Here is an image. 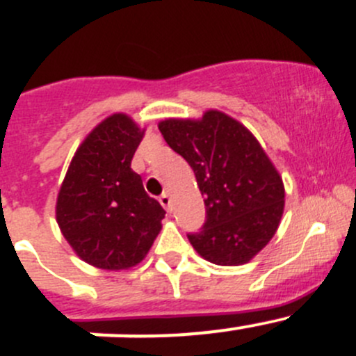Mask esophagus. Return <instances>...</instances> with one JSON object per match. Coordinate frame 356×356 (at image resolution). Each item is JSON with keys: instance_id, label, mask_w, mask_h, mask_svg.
<instances>
[{"instance_id": "1", "label": "esophagus", "mask_w": 356, "mask_h": 356, "mask_svg": "<svg viewBox=\"0 0 356 356\" xmlns=\"http://www.w3.org/2000/svg\"><path fill=\"white\" fill-rule=\"evenodd\" d=\"M160 203H161V207L167 208L168 211L172 210V200H170V195H168V193H163V195L160 196Z\"/></svg>"}]
</instances>
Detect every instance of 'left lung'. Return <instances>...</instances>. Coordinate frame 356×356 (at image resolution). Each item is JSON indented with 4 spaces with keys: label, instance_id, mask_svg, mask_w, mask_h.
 Wrapping results in <instances>:
<instances>
[{
    "label": "left lung",
    "instance_id": "1",
    "mask_svg": "<svg viewBox=\"0 0 356 356\" xmlns=\"http://www.w3.org/2000/svg\"><path fill=\"white\" fill-rule=\"evenodd\" d=\"M167 145L196 175L207 220L188 234L200 257L238 267L268 245L284 213V182L258 139L241 122L218 110L201 118H165Z\"/></svg>",
    "mask_w": 356,
    "mask_h": 356
}]
</instances>
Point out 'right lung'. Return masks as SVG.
Listing matches in <instances>:
<instances>
[{
    "label": "right lung",
    "mask_w": 356,
    "mask_h": 356,
    "mask_svg": "<svg viewBox=\"0 0 356 356\" xmlns=\"http://www.w3.org/2000/svg\"><path fill=\"white\" fill-rule=\"evenodd\" d=\"M145 138L129 115L113 113L84 138L56 198V222L81 260L103 270H127L145 260L165 210L131 168Z\"/></svg>",
    "instance_id": "add662e5"
}]
</instances>
